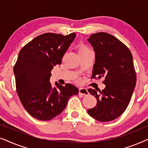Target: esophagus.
I'll return each instance as SVG.
<instances>
[{
    "instance_id": "34e87169",
    "label": "esophagus",
    "mask_w": 148,
    "mask_h": 148,
    "mask_svg": "<svg viewBox=\"0 0 148 148\" xmlns=\"http://www.w3.org/2000/svg\"><path fill=\"white\" fill-rule=\"evenodd\" d=\"M79 94L81 95H83V96H87V95L89 94V92L88 90L86 88H79Z\"/></svg>"
}]
</instances>
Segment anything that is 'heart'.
Returning <instances> with one entry per match:
<instances>
[{
	"label": "heart",
	"instance_id": "obj_1",
	"mask_svg": "<svg viewBox=\"0 0 148 148\" xmlns=\"http://www.w3.org/2000/svg\"><path fill=\"white\" fill-rule=\"evenodd\" d=\"M89 48L87 47L86 46H80L79 48V51H81V50H88Z\"/></svg>",
	"mask_w": 148,
	"mask_h": 148
}]
</instances>
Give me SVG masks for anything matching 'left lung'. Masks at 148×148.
<instances>
[{"label": "left lung", "instance_id": "obj_1", "mask_svg": "<svg viewBox=\"0 0 148 148\" xmlns=\"http://www.w3.org/2000/svg\"><path fill=\"white\" fill-rule=\"evenodd\" d=\"M88 40L95 51L92 79L104 77L106 85L100 93L88 89L97 104L88 112L100 122H108L120 116L131 100L137 80L133 56L126 45L108 33L92 34Z\"/></svg>", "mask_w": 148, "mask_h": 148}]
</instances>
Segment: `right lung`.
Listing matches in <instances>:
<instances>
[{"mask_svg":"<svg viewBox=\"0 0 148 148\" xmlns=\"http://www.w3.org/2000/svg\"><path fill=\"white\" fill-rule=\"evenodd\" d=\"M76 34L46 33L40 35L20 50L13 71L16 90L22 105L34 118L49 121L61 113L78 88L66 84L50 82L51 70L60 64L62 58Z\"/></svg>","mask_w":148,"mask_h":148,"instance_id":"1","label":"right lung"}]
</instances>
